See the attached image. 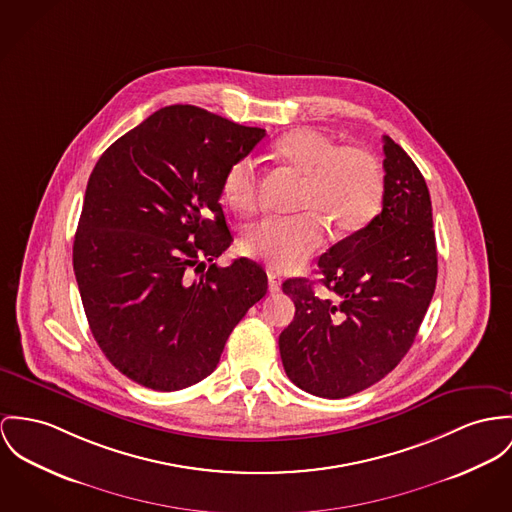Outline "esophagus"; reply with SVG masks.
<instances>
[{
  "label": "esophagus",
  "mask_w": 512,
  "mask_h": 512,
  "mask_svg": "<svg viewBox=\"0 0 512 512\" xmlns=\"http://www.w3.org/2000/svg\"><path fill=\"white\" fill-rule=\"evenodd\" d=\"M269 292L278 294L280 292V280L275 275H269Z\"/></svg>",
  "instance_id": "1"
}]
</instances>
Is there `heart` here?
Here are the masks:
<instances>
[{
    "mask_svg": "<svg viewBox=\"0 0 512 512\" xmlns=\"http://www.w3.org/2000/svg\"><path fill=\"white\" fill-rule=\"evenodd\" d=\"M275 152L304 179L298 198L300 216H269L247 228L243 251L263 259L278 273L300 269L323 247V228L335 236H349L364 228L380 210L384 197L382 171L368 152L341 148L331 136L315 128H298L282 136ZM259 163L251 156L228 167L222 183L226 202L249 214L259 202Z\"/></svg>",
    "mask_w": 512,
    "mask_h": 512,
    "instance_id": "obj_1",
    "label": "heart"
}]
</instances>
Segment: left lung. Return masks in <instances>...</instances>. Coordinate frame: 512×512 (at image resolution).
<instances>
[{"label": "left lung", "instance_id": "1", "mask_svg": "<svg viewBox=\"0 0 512 512\" xmlns=\"http://www.w3.org/2000/svg\"><path fill=\"white\" fill-rule=\"evenodd\" d=\"M382 212L317 261L321 284L288 278L296 314L280 333L286 376L304 392L341 399L390 374L411 349L436 286L433 206L425 177L384 136Z\"/></svg>", "mask_w": 512, "mask_h": 512}]
</instances>
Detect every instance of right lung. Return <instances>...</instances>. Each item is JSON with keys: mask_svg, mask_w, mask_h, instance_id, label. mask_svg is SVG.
Here are the masks:
<instances>
[{"mask_svg": "<svg viewBox=\"0 0 512 512\" xmlns=\"http://www.w3.org/2000/svg\"><path fill=\"white\" fill-rule=\"evenodd\" d=\"M263 138V128L171 105L120 136L93 167L74 273L97 345L132 382L177 392L204 380L241 317L267 294L257 263H214L234 241L220 204L224 175ZM206 262L209 271L193 281Z\"/></svg>", "mask_w": 512, "mask_h": 512, "instance_id": "1", "label": "right lung"}]
</instances>
